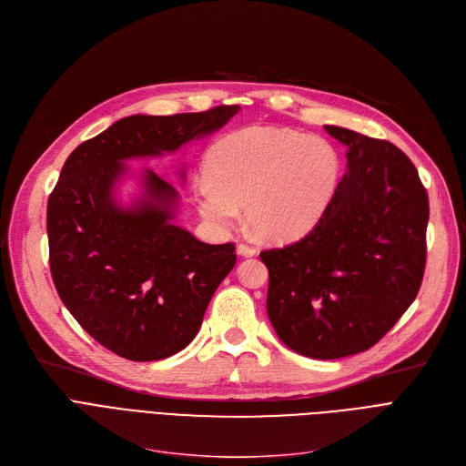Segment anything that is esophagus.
Wrapping results in <instances>:
<instances>
[{"label": "esophagus", "mask_w": 466, "mask_h": 466, "mask_svg": "<svg viewBox=\"0 0 466 466\" xmlns=\"http://www.w3.org/2000/svg\"><path fill=\"white\" fill-rule=\"evenodd\" d=\"M238 255H241V257H255L257 249L253 246H248V243H239V246H238Z\"/></svg>", "instance_id": "obj_1"}]
</instances>
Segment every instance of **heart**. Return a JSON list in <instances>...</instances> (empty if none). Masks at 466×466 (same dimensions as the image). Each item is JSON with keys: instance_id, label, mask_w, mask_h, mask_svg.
Segmentation results:
<instances>
[{"instance_id": "obj_1", "label": "heart", "mask_w": 466, "mask_h": 466, "mask_svg": "<svg viewBox=\"0 0 466 466\" xmlns=\"http://www.w3.org/2000/svg\"><path fill=\"white\" fill-rule=\"evenodd\" d=\"M206 174L194 187V202L209 225L234 227L246 206L260 236L290 241L319 223L336 194L341 162L319 136L251 127L211 147Z\"/></svg>"}]
</instances>
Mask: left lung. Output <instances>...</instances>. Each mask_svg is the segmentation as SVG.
<instances>
[{
	"instance_id": "obj_1",
	"label": "left lung",
	"mask_w": 466,
	"mask_h": 466,
	"mask_svg": "<svg viewBox=\"0 0 466 466\" xmlns=\"http://www.w3.org/2000/svg\"><path fill=\"white\" fill-rule=\"evenodd\" d=\"M325 130L348 147V174L319 223L260 258L270 274L268 317L283 344L329 360L370 350L418 297L429 196L393 143Z\"/></svg>"
}]
</instances>
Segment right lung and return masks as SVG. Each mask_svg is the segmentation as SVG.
<instances>
[{
	"mask_svg": "<svg viewBox=\"0 0 466 466\" xmlns=\"http://www.w3.org/2000/svg\"><path fill=\"white\" fill-rule=\"evenodd\" d=\"M239 111L218 106L169 116L132 115L73 151L48 196V262L77 323L128 360H160L185 350L236 264L234 243L209 246L171 223L177 190L153 169L132 208L115 202L125 160L174 153Z\"/></svg>",
	"mask_w": 466,
	"mask_h": 466,
	"instance_id": "add662e5",
	"label": "right lung"
}]
</instances>
